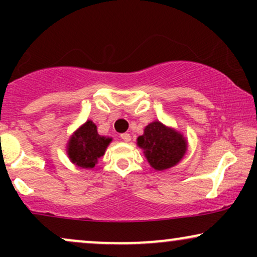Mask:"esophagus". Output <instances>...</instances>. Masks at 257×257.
Segmentation results:
<instances>
[{
	"instance_id": "obj_1",
	"label": "esophagus",
	"mask_w": 257,
	"mask_h": 257,
	"mask_svg": "<svg viewBox=\"0 0 257 257\" xmlns=\"http://www.w3.org/2000/svg\"><path fill=\"white\" fill-rule=\"evenodd\" d=\"M123 139H124V140H126V139H128V138H126V137H124V138H123Z\"/></svg>"
}]
</instances>
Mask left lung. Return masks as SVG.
I'll return each instance as SVG.
<instances>
[{
  "label": "left lung",
  "instance_id": "left-lung-1",
  "mask_svg": "<svg viewBox=\"0 0 257 257\" xmlns=\"http://www.w3.org/2000/svg\"><path fill=\"white\" fill-rule=\"evenodd\" d=\"M112 139L100 135L95 123L88 119L70 138L67 155L70 161L82 168H94L98 159L105 155Z\"/></svg>",
  "mask_w": 257,
  "mask_h": 257
}]
</instances>
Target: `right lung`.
<instances>
[{
    "mask_svg": "<svg viewBox=\"0 0 257 257\" xmlns=\"http://www.w3.org/2000/svg\"><path fill=\"white\" fill-rule=\"evenodd\" d=\"M138 146L144 150L147 162L156 170L176 166L187 151L184 135L159 120L146 126L144 134L138 138Z\"/></svg>",
    "mask_w": 257,
    "mask_h": 257,
    "instance_id": "right-lung-1",
    "label": "right lung"
}]
</instances>
